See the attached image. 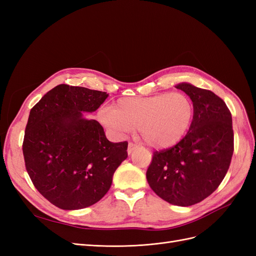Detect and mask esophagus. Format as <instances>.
Wrapping results in <instances>:
<instances>
[{"label":"esophagus","instance_id":"obj_1","mask_svg":"<svg viewBox=\"0 0 256 256\" xmlns=\"http://www.w3.org/2000/svg\"><path fill=\"white\" fill-rule=\"evenodd\" d=\"M138 148V145L136 144H134V143H132V142H130L129 144H128V150H127V152H128V154H130L131 152H132L134 150H136Z\"/></svg>","mask_w":256,"mask_h":256}]
</instances>
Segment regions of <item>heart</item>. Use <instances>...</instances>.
<instances>
[{
  "label": "heart",
  "instance_id": "heart-1",
  "mask_svg": "<svg viewBox=\"0 0 256 256\" xmlns=\"http://www.w3.org/2000/svg\"><path fill=\"white\" fill-rule=\"evenodd\" d=\"M194 108L184 92H162L150 97H125L114 106H102L98 120L114 134L122 136L138 129L154 148H168L188 132Z\"/></svg>",
  "mask_w": 256,
  "mask_h": 256
}]
</instances>
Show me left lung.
Instances as JSON below:
<instances>
[{"label": "left lung", "instance_id": "obj_1", "mask_svg": "<svg viewBox=\"0 0 256 256\" xmlns=\"http://www.w3.org/2000/svg\"><path fill=\"white\" fill-rule=\"evenodd\" d=\"M194 113L189 131L173 147L154 152L146 178L162 200L177 206L200 203L219 187L234 152L232 114L214 92L180 83Z\"/></svg>", "mask_w": 256, "mask_h": 256}]
</instances>
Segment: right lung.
<instances>
[{
    "instance_id": "obj_1",
    "label": "right lung",
    "mask_w": 256,
    "mask_h": 256,
    "mask_svg": "<svg viewBox=\"0 0 256 256\" xmlns=\"http://www.w3.org/2000/svg\"><path fill=\"white\" fill-rule=\"evenodd\" d=\"M109 96L106 92L60 84L32 109L22 144L28 174L50 203L65 210L88 207L109 191L128 142L112 143L102 126L83 118Z\"/></svg>"
}]
</instances>
